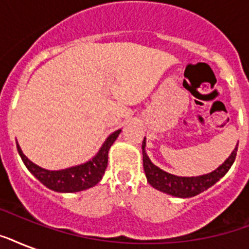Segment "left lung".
<instances>
[{"label":"left lung","instance_id":"8db88e82","mask_svg":"<svg viewBox=\"0 0 249 249\" xmlns=\"http://www.w3.org/2000/svg\"><path fill=\"white\" fill-rule=\"evenodd\" d=\"M146 142H142V154H143V169L147 177V181L152 187H155L159 191L170 194L178 197H190L195 196L201 191L209 189L211 186L216 183L220 178H222L225 174L228 173L230 166L232 165L234 160L236 158V151H238V144L231 152V155L225 160V163L220 165L214 172L199 177H178L173 174L166 173L160 168L151 163V160L148 159L147 154L144 151Z\"/></svg>","mask_w":249,"mask_h":249}]
</instances>
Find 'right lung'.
Masks as SVG:
<instances>
[{"label": "right lung", "mask_w": 249, "mask_h": 249, "mask_svg": "<svg viewBox=\"0 0 249 249\" xmlns=\"http://www.w3.org/2000/svg\"><path fill=\"white\" fill-rule=\"evenodd\" d=\"M120 132V129L113 132L106 140L99 152L90 161L63 170L42 169L36 164H33L31 160H28V158L21 152L18 142L17 148L23 163L41 183H44L46 187L58 191V193H77V191L90 189L101 181L106 172V168H107V164H108V150L113 142L116 141Z\"/></svg>", "instance_id": "1"}]
</instances>
